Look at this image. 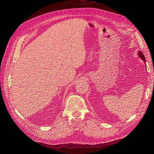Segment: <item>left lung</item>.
<instances>
[{
	"instance_id": "left-lung-1",
	"label": "left lung",
	"mask_w": 154,
	"mask_h": 154,
	"mask_svg": "<svg viewBox=\"0 0 154 154\" xmlns=\"http://www.w3.org/2000/svg\"><path fill=\"white\" fill-rule=\"evenodd\" d=\"M138 55H139V56L140 57V58H141V59L143 60L145 62V56H144V55H143V54L142 53L141 51H139V53H138Z\"/></svg>"
}]
</instances>
